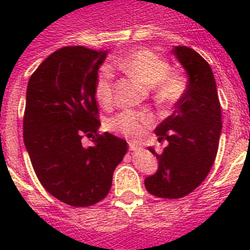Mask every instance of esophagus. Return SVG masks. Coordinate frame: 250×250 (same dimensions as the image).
Returning <instances> with one entry per match:
<instances>
[{
	"instance_id": "esophagus-1",
	"label": "esophagus",
	"mask_w": 250,
	"mask_h": 250,
	"mask_svg": "<svg viewBox=\"0 0 250 250\" xmlns=\"http://www.w3.org/2000/svg\"><path fill=\"white\" fill-rule=\"evenodd\" d=\"M139 149V146L135 144H129V150H137Z\"/></svg>"
}]
</instances>
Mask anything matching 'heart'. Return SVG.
Instances as JSON below:
<instances>
[{
  "label": "heart",
  "mask_w": 250,
  "mask_h": 250,
  "mask_svg": "<svg viewBox=\"0 0 250 250\" xmlns=\"http://www.w3.org/2000/svg\"><path fill=\"white\" fill-rule=\"evenodd\" d=\"M115 63L123 71L137 78L148 86H156L157 97L161 101L174 102L184 92V79L176 74H168V64L166 61L150 50H135L117 60ZM113 79L114 74L109 66H104L98 71L94 92L101 105H109L113 100ZM152 125L153 119L148 114L127 110L109 119L106 128L129 140L139 141L145 136L146 128Z\"/></svg>",
  "instance_id": "1"
}]
</instances>
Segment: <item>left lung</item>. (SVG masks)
I'll return each instance as SVG.
<instances>
[{"label": "left lung", "instance_id": "8db88e82", "mask_svg": "<svg viewBox=\"0 0 250 250\" xmlns=\"http://www.w3.org/2000/svg\"><path fill=\"white\" fill-rule=\"evenodd\" d=\"M172 54L188 80L174 113L157 125L158 141L167 140L168 145L161 154L149 146L158 160V170L144 182L149 193L171 200L189 194L205 180L222 131L221 104L209 63L187 46H174Z\"/></svg>", "mask_w": 250, "mask_h": 250}]
</instances>
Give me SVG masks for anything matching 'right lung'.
Instances as JSON below:
<instances>
[{"mask_svg": "<svg viewBox=\"0 0 250 250\" xmlns=\"http://www.w3.org/2000/svg\"><path fill=\"white\" fill-rule=\"evenodd\" d=\"M107 50L66 46L36 68L27 86L23 139L33 170L60 201L85 208L106 197L125 140L100 128L96 80ZM83 134L94 139L86 148Z\"/></svg>", "mask_w": 250, "mask_h": 250, "instance_id": "1", "label": "right lung"}]
</instances>
